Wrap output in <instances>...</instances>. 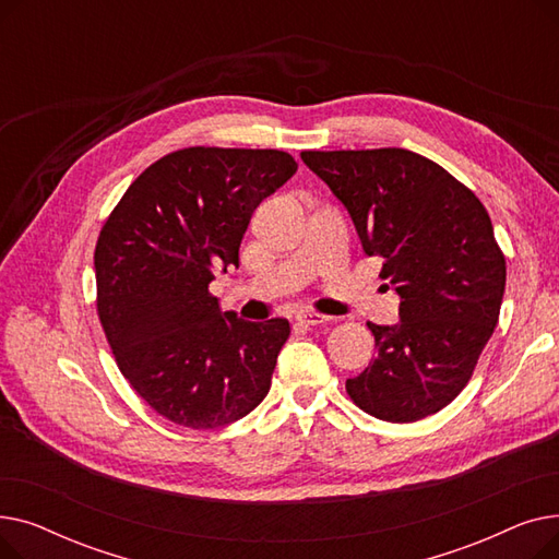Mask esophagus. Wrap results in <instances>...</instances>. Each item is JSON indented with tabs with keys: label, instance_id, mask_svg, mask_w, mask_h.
Masks as SVG:
<instances>
[{
	"label": "esophagus",
	"instance_id": "1",
	"mask_svg": "<svg viewBox=\"0 0 559 559\" xmlns=\"http://www.w3.org/2000/svg\"><path fill=\"white\" fill-rule=\"evenodd\" d=\"M297 321H301V324H308V326H324V324H329L331 317L314 312V310H304L297 314Z\"/></svg>",
	"mask_w": 559,
	"mask_h": 559
}]
</instances>
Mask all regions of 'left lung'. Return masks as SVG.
I'll list each match as a JSON object with an SVG mask.
<instances>
[{"label":"left lung","mask_w":559,"mask_h":559,"mask_svg":"<svg viewBox=\"0 0 559 559\" xmlns=\"http://www.w3.org/2000/svg\"><path fill=\"white\" fill-rule=\"evenodd\" d=\"M301 160L344 203L401 297L396 326L367 324L378 354L346 380L350 401L392 424L439 413L472 380L503 304L506 255L485 205L444 167L399 146Z\"/></svg>","instance_id":"left-lung-1"}]
</instances>
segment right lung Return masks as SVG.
Returning <instances> with one entry per match:
<instances>
[{
    "instance_id": "right-lung-1",
    "label": "right lung",
    "mask_w": 559,
    "mask_h": 559,
    "mask_svg": "<svg viewBox=\"0 0 559 559\" xmlns=\"http://www.w3.org/2000/svg\"><path fill=\"white\" fill-rule=\"evenodd\" d=\"M297 160L278 150L188 146L146 167L102 226L97 314L112 356L152 409L192 430L238 421L267 396L287 319L222 312L215 272Z\"/></svg>"
}]
</instances>
